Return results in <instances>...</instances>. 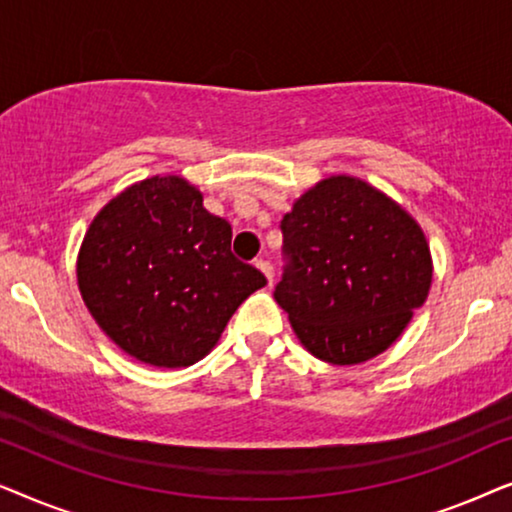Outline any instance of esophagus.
Returning a JSON list of instances; mask_svg holds the SVG:
<instances>
[{"label": "esophagus", "mask_w": 512, "mask_h": 512, "mask_svg": "<svg viewBox=\"0 0 512 512\" xmlns=\"http://www.w3.org/2000/svg\"><path fill=\"white\" fill-rule=\"evenodd\" d=\"M256 268L263 272L265 277H268V282L272 284V277H275V270H272V263L270 261H265V258H258L256 261Z\"/></svg>", "instance_id": "1"}]
</instances>
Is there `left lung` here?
<instances>
[{"instance_id":"1","label":"left lung","mask_w":512,"mask_h":512,"mask_svg":"<svg viewBox=\"0 0 512 512\" xmlns=\"http://www.w3.org/2000/svg\"><path fill=\"white\" fill-rule=\"evenodd\" d=\"M284 275L275 300L307 352L335 366L382 354L431 289L419 223L366 181L335 174L282 219Z\"/></svg>"}]
</instances>
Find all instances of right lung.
Segmentation results:
<instances>
[{
	"mask_svg": "<svg viewBox=\"0 0 512 512\" xmlns=\"http://www.w3.org/2000/svg\"><path fill=\"white\" fill-rule=\"evenodd\" d=\"M233 228L181 177L118 193L83 237L76 279L97 326L137 361L186 368L212 352L265 277L230 251Z\"/></svg>",
	"mask_w": 512,
	"mask_h": 512,
	"instance_id": "right-lung-1",
	"label": "right lung"
}]
</instances>
